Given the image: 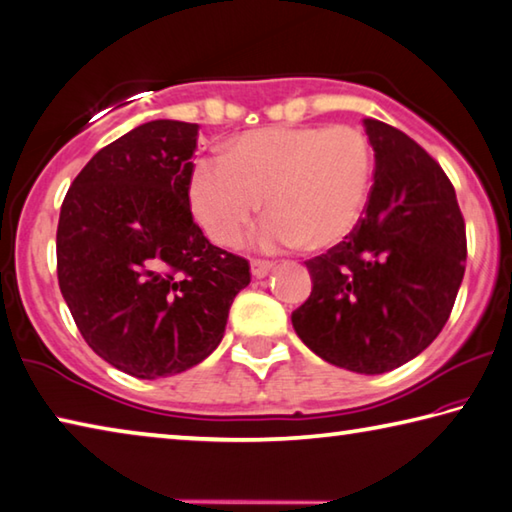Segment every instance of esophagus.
Returning <instances> with one entry per match:
<instances>
[{"mask_svg":"<svg viewBox=\"0 0 512 512\" xmlns=\"http://www.w3.org/2000/svg\"><path fill=\"white\" fill-rule=\"evenodd\" d=\"M271 268H273V262H268V259H253V262H250V271H253L255 277L268 275Z\"/></svg>","mask_w":512,"mask_h":512,"instance_id":"1","label":"esophagus"}]
</instances>
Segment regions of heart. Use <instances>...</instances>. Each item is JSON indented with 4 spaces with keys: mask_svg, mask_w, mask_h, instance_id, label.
<instances>
[{
    "mask_svg": "<svg viewBox=\"0 0 512 512\" xmlns=\"http://www.w3.org/2000/svg\"><path fill=\"white\" fill-rule=\"evenodd\" d=\"M372 146L357 126H273L230 144L228 158H203L189 201L214 244L235 246L262 210L266 248L339 246L357 230L372 185Z\"/></svg>",
    "mask_w": 512,
    "mask_h": 512,
    "instance_id": "b5f03b06",
    "label": "heart"
}]
</instances>
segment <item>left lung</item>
<instances>
[{"label":"left lung","instance_id":"obj_1","mask_svg":"<svg viewBox=\"0 0 512 512\" xmlns=\"http://www.w3.org/2000/svg\"><path fill=\"white\" fill-rule=\"evenodd\" d=\"M375 183L357 230L307 259L296 334L332 366L381 375L431 345L461 289L467 239L452 180L397 128L363 119Z\"/></svg>","mask_w":512,"mask_h":512}]
</instances>
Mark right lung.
<instances>
[{
	"label": "right lung",
	"instance_id": "1",
	"mask_svg": "<svg viewBox=\"0 0 512 512\" xmlns=\"http://www.w3.org/2000/svg\"><path fill=\"white\" fill-rule=\"evenodd\" d=\"M198 124L155 119L85 164L60 207V293L85 343L137 379L194 368L221 343L250 264L189 207Z\"/></svg>",
	"mask_w": 512,
	"mask_h": 512
}]
</instances>
